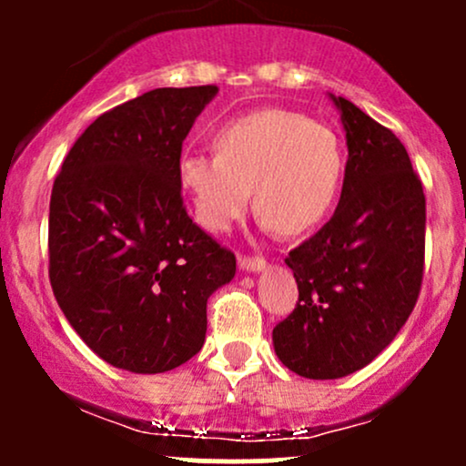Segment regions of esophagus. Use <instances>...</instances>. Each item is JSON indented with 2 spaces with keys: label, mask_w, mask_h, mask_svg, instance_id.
Listing matches in <instances>:
<instances>
[{
  "label": "esophagus",
  "mask_w": 466,
  "mask_h": 466,
  "mask_svg": "<svg viewBox=\"0 0 466 466\" xmlns=\"http://www.w3.org/2000/svg\"><path fill=\"white\" fill-rule=\"evenodd\" d=\"M238 267L248 274H260V271L267 269V263L263 258H248V256H240Z\"/></svg>",
  "instance_id": "obj_1"
}]
</instances>
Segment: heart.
Returning a JSON list of instances; mask_svg holds the SVG:
<instances>
[{
	"label": "heart",
	"instance_id": "1",
	"mask_svg": "<svg viewBox=\"0 0 466 466\" xmlns=\"http://www.w3.org/2000/svg\"><path fill=\"white\" fill-rule=\"evenodd\" d=\"M217 153L179 159V184L197 221L228 232L254 203L265 229L302 234L333 210L344 179V147L333 129L287 109L254 111L215 136Z\"/></svg>",
	"mask_w": 466,
	"mask_h": 466
}]
</instances>
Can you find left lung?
Masks as SVG:
<instances>
[{"label": "left lung", "instance_id": "left-lung-1", "mask_svg": "<svg viewBox=\"0 0 466 466\" xmlns=\"http://www.w3.org/2000/svg\"><path fill=\"white\" fill-rule=\"evenodd\" d=\"M349 147L330 221L289 251L300 302L276 326L274 350L307 379L361 370L408 322L425 263V195L392 131L329 94Z\"/></svg>", "mask_w": 466, "mask_h": 466}]
</instances>
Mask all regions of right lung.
<instances>
[{"instance_id": "right-lung-1", "label": "right lung", "mask_w": 466, "mask_h": 466, "mask_svg": "<svg viewBox=\"0 0 466 466\" xmlns=\"http://www.w3.org/2000/svg\"><path fill=\"white\" fill-rule=\"evenodd\" d=\"M218 94L159 87L96 117L69 148L50 199V282L100 360L136 374L173 370L206 341L208 298L237 256L192 223L181 144Z\"/></svg>"}]
</instances>
